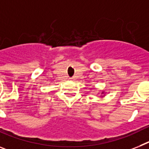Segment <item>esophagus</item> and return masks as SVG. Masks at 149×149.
I'll use <instances>...</instances> for the list:
<instances>
[{
    "label": "esophagus",
    "mask_w": 149,
    "mask_h": 149,
    "mask_svg": "<svg viewBox=\"0 0 149 149\" xmlns=\"http://www.w3.org/2000/svg\"><path fill=\"white\" fill-rule=\"evenodd\" d=\"M70 80H74V78H73V77H71V78H70Z\"/></svg>",
    "instance_id": "obj_1"
}]
</instances>
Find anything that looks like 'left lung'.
<instances>
[{"mask_svg": "<svg viewBox=\"0 0 149 149\" xmlns=\"http://www.w3.org/2000/svg\"><path fill=\"white\" fill-rule=\"evenodd\" d=\"M102 94H104V92H102Z\"/></svg>", "mask_w": 149, "mask_h": 149, "instance_id": "obj_1", "label": "left lung"}]
</instances>
